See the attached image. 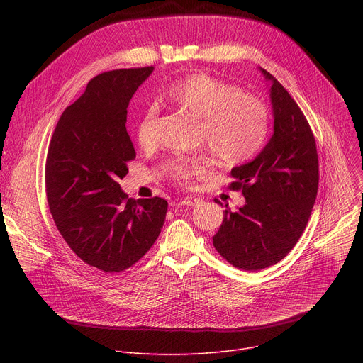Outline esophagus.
<instances>
[{
    "label": "esophagus",
    "instance_id": "1",
    "mask_svg": "<svg viewBox=\"0 0 363 363\" xmlns=\"http://www.w3.org/2000/svg\"><path fill=\"white\" fill-rule=\"evenodd\" d=\"M199 202V198H195V196H185L182 201H181V205H196Z\"/></svg>",
    "mask_w": 363,
    "mask_h": 363
}]
</instances>
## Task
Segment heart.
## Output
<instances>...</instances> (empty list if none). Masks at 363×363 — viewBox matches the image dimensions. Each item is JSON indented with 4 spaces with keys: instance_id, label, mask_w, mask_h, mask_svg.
Here are the masks:
<instances>
[{
    "instance_id": "heart-1",
    "label": "heart",
    "mask_w": 363,
    "mask_h": 363,
    "mask_svg": "<svg viewBox=\"0 0 363 363\" xmlns=\"http://www.w3.org/2000/svg\"><path fill=\"white\" fill-rule=\"evenodd\" d=\"M165 105L198 121L199 140L224 165H238L251 160L269 133V108L254 94L208 74L194 73L162 94ZM135 140L143 152L160 145L157 109L146 111L136 123ZM206 172L199 158L177 157L168 162V177L177 185L188 186Z\"/></svg>"
}]
</instances>
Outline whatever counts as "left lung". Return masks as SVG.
I'll return each instance as SVG.
<instances>
[{
    "instance_id": "1",
    "label": "left lung",
    "mask_w": 363,
    "mask_h": 363,
    "mask_svg": "<svg viewBox=\"0 0 363 363\" xmlns=\"http://www.w3.org/2000/svg\"><path fill=\"white\" fill-rule=\"evenodd\" d=\"M263 70V69H262ZM274 133L258 157L231 171L228 185L241 191L245 205L224 211L216 250L237 269L270 267L291 251L312 214L319 188L315 135L289 91L266 70ZM220 203V202H218Z\"/></svg>"
}]
</instances>
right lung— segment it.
I'll return each mask as SVG.
<instances>
[{"mask_svg": "<svg viewBox=\"0 0 363 363\" xmlns=\"http://www.w3.org/2000/svg\"><path fill=\"white\" fill-rule=\"evenodd\" d=\"M153 66L93 77L60 116L45 160L51 216L72 251L90 267L119 273L157 241L165 223L164 198L132 199L119 181L136 152L126 130L129 101Z\"/></svg>", "mask_w": 363, "mask_h": 363, "instance_id": "right-lung-1", "label": "right lung"}]
</instances>
